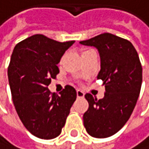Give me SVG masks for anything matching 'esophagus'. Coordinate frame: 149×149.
<instances>
[{
  "mask_svg": "<svg viewBox=\"0 0 149 149\" xmlns=\"http://www.w3.org/2000/svg\"><path fill=\"white\" fill-rule=\"evenodd\" d=\"M77 97H84V92H82L79 89L77 91Z\"/></svg>",
  "mask_w": 149,
  "mask_h": 149,
  "instance_id": "1",
  "label": "esophagus"
}]
</instances>
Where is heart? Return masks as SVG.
I'll return each mask as SVG.
<instances>
[{"instance_id": "1", "label": "heart", "mask_w": 149, "mask_h": 149, "mask_svg": "<svg viewBox=\"0 0 149 149\" xmlns=\"http://www.w3.org/2000/svg\"><path fill=\"white\" fill-rule=\"evenodd\" d=\"M86 52H88V50H86ZM84 52H83V53H84ZM83 53H82V54H83Z\"/></svg>"}]
</instances>
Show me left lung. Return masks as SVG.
I'll return each instance as SVG.
<instances>
[{
  "mask_svg": "<svg viewBox=\"0 0 149 149\" xmlns=\"http://www.w3.org/2000/svg\"><path fill=\"white\" fill-rule=\"evenodd\" d=\"M95 47L100 57L97 79L106 92L97 100L85 95L88 109L83 115L84 127L93 138L105 139L116 134L130 118L138 101L142 83V66L130 41L111 33H103L79 41Z\"/></svg>",
  "mask_w": 149,
  "mask_h": 149,
  "instance_id": "8db88e82",
  "label": "left lung"
}]
</instances>
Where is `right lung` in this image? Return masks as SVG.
Here are the masks:
<instances>
[{
	"instance_id": "add662e5",
	"label": "right lung",
	"mask_w": 149,
	"mask_h": 149,
	"mask_svg": "<svg viewBox=\"0 0 149 149\" xmlns=\"http://www.w3.org/2000/svg\"><path fill=\"white\" fill-rule=\"evenodd\" d=\"M74 40L58 42L36 34L15 46L8 67L17 114L33 136L52 139L61 133L77 92L67 85L58 95L48 88L60 72L57 64Z\"/></svg>"
}]
</instances>
